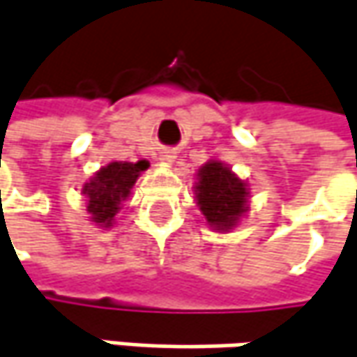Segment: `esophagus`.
Here are the masks:
<instances>
[{
	"label": "esophagus",
	"mask_w": 357,
	"mask_h": 357,
	"mask_svg": "<svg viewBox=\"0 0 357 357\" xmlns=\"http://www.w3.org/2000/svg\"><path fill=\"white\" fill-rule=\"evenodd\" d=\"M160 160H162L165 165H172V162H174V154H170V152H162V154H160Z\"/></svg>",
	"instance_id": "esophagus-1"
}]
</instances>
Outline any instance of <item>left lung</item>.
Here are the masks:
<instances>
[{"label": "left lung", "mask_w": 357, "mask_h": 357, "mask_svg": "<svg viewBox=\"0 0 357 357\" xmlns=\"http://www.w3.org/2000/svg\"><path fill=\"white\" fill-rule=\"evenodd\" d=\"M192 188L197 206L215 233L233 231L249 213V183L217 158L206 160L197 170Z\"/></svg>", "instance_id": "1"}]
</instances>
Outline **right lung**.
Instances as JSON below:
<instances>
[{
	"label": "right lung",
	"instance_id": "right-lung-1",
	"mask_svg": "<svg viewBox=\"0 0 357 357\" xmlns=\"http://www.w3.org/2000/svg\"><path fill=\"white\" fill-rule=\"evenodd\" d=\"M149 167L151 162L142 158L138 162L112 160L96 170L94 176L82 187L88 219L100 229H112L122 203L132 195L134 183Z\"/></svg>",
	"mask_w": 357,
	"mask_h": 357
}]
</instances>
